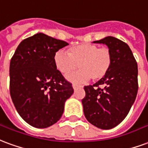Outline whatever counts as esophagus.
Masks as SVG:
<instances>
[{
    "instance_id": "1",
    "label": "esophagus",
    "mask_w": 148,
    "mask_h": 148,
    "mask_svg": "<svg viewBox=\"0 0 148 148\" xmlns=\"http://www.w3.org/2000/svg\"><path fill=\"white\" fill-rule=\"evenodd\" d=\"M79 87H82L81 85H73V88H74V90H76L77 88H79Z\"/></svg>"
}]
</instances>
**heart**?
<instances>
[{
    "label": "heart",
    "instance_id": "obj_1",
    "mask_svg": "<svg viewBox=\"0 0 148 148\" xmlns=\"http://www.w3.org/2000/svg\"><path fill=\"white\" fill-rule=\"evenodd\" d=\"M113 56L108 47L83 43L67 49V53L60 50L55 53L56 67L63 75H67L79 67V71L67 76L74 83L86 82L91 80L96 82L108 74L112 66Z\"/></svg>",
    "mask_w": 148,
    "mask_h": 148
}]
</instances>
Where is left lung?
I'll use <instances>...</instances> for the list:
<instances>
[{
  "instance_id": "1",
  "label": "left lung",
  "mask_w": 148,
  "mask_h": 148,
  "mask_svg": "<svg viewBox=\"0 0 148 148\" xmlns=\"http://www.w3.org/2000/svg\"><path fill=\"white\" fill-rule=\"evenodd\" d=\"M95 43L107 45L113 56L108 74L93 85L85 86L84 114L91 124L110 130L120 124L129 114L138 91L137 63L125 42L106 37Z\"/></svg>"
}]
</instances>
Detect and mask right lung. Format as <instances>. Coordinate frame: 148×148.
<instances>
[{
	"label": "right lung",
	"mask_w": 148,
	"mask_h": 148,
	"mask_svg": "<svg viewBox=\"0 0 148 148\" xmlns=\"http://www.w3.org/2000/svg\"><path fill=\"white\" fill-rule=\"evenodd\" d=\"M67 45L38 33L24 39L11 59L10 95L18 114L35 128L56 123L74 92L54 63L55 53Z\"/></svg>",
	"instance_id": "obj_1"
}]
</instances>
